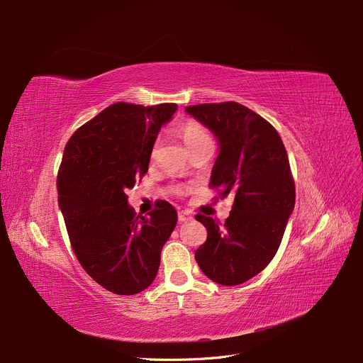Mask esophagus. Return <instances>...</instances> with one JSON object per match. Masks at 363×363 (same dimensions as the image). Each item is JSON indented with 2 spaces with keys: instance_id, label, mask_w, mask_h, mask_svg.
I'll return each mask as SVG.
<instances>
[{
  "instance_id": "obj_1",
  "label": "esophagus",
  "mask_w": 363,
  "mask_h": 363,
  "mask_svg": "<svg viewBox=\"0 0 363 363\" xmlns=\"http://www.w3.org/2000/svg\"><path fill=\"white\" fill-rule=\"evenodd\" d=\"M178 219H179V223H188V220L193 219V216H191L190 213H188V212L181 211V212L178 213Z\"/></svg>"
}]
</instances>
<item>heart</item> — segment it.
Wrapping results in <instances>:
<instances>
[{"instance_id":"b5f03b06","label":"heart","mask_w":363,"mask_h":363,"mask_svg":"<svg viewBox=\"0 0 363 363\" xmlns=\"http://www.w3.org/2000/svg\"><path fill=\"white\" fill-rule=\"evenodd\" d=\"M178 135L181 136L182 143L185 144L188 152L196 150L200 145L204 144H209L211 143V138L208 135V132L204 130L203 125H200L196 121H185L179 125L178 129ZM155 154V148L152 150V155Z\"/></svg>"}]
</instances>
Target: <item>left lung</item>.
I'll return each mask as SVG.
<instances>
[{"mask_svg":"<svg viewBox=\"0 0 363 363\" xmlns=\"http://www.w3.org/2000/svg\"><path fill=\"white\" fill-rule=\"evenodd\" d=\"M185 111L218 140L209 185L223 188V197L234 194L223 227L213 218L196 216L208 230L196 261L219 285H240L274 258L294 212L288 154L273 125L238 102L193 105Z\"/></svg>","mask_w":363,"mask_h":363,"instance_id":"left-lung-1","label":"left lung"}]
</instances>
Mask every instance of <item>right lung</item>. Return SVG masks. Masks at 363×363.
<instances>
[{"instance_id": "1", "label": "right lung", "mask_w": 363, "mask_h": 363, "mask_svg": "<svg viewBox=\"0 0 363 363\" xmlns=\"http://www.w3.org/2000/svg\"><path fill=\"white\" fill-rule=\"evenodd\" d=\"M177 109V104H114L82 125L64 151L57 196L75 257L117 295L151 285L178 223L170 203L157 201L150 216H136L125 196L148 172L157 135Z\"/></svg>"}]
</instances>
